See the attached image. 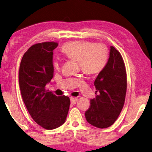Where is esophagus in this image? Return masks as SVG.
Returning <instances> with one entry per match:
<instances>
[{
  "label": "esophagus",
  "instance_id": "obj_1",
  "mask_svg": "<svg viewBox=\"0 0 152 152\" xmlns=\"http://www.w3.org/2000/svg\"><path fill=\"white\" fill-rule=\"evenodd\" d=\"M78 101V98L76 97H70V102L72 104H75V103L77 102Z\"/></svg>",
  "mask_w": 152,
  "mask_h": 152
}]
</instances>
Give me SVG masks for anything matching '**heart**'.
<instances>
[{
	"label": "heart",
	"instance_id": "b5f03b06",
	"mask_svg": "<svg viewBox=\"0 0 152 152\" xmlns=\"http://www.w3.org/2000/svg\"><path fill=\"white\" fill-rule=\"evenodd\" d=\"M61 50L69 59L78 61L82 71L87 74L99 73L107 63V49L102 44H95L86 40H76L65 44ZM54 66L59 68V59L55 60Z\"/></svg>",
	"mask_w": 152,
	"mask_h": 152
}]
</instances>
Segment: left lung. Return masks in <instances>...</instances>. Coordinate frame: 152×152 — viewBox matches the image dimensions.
I'll return each mask as SVG.
<instances>
[{
    "mask_svg": "<svg viewBox=\"0 0 152 152\" xmlns=\"http://www.w3.org/2000/svg\"><path fill=\"white\" fill-rule=\"evenodd\" d=\"M94 85L95 98L85 112L89 124L100 129L107 128L114 123L124 106L127 88L126 72L121 54L110 47L106 66L98 74Z\"/></svg>",
    "mask_w": 152,
    "mask_h": 152,
    "instance_id": "obj_1",
    "label": "left lung"
}]
</instances>
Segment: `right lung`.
<instances>
[{"mask_svg": "<svg viewBox=\"0 0 152 152\" xmlns=\"http://www.w3.org/2000/svg\"><path fill=\"white\" fill-rule=\"evenodd\" d=\"M58 46L55 42L32 45L24 53L19 70L21 97L29 114L42 128L55 129L66 121L70 100L57 97L46 89L53 77V55Z\"/></svg>", "mask_w": 152, "mask_h": 152, "instance_id": "add662e5", "label": "right lung"}]
</instances>
